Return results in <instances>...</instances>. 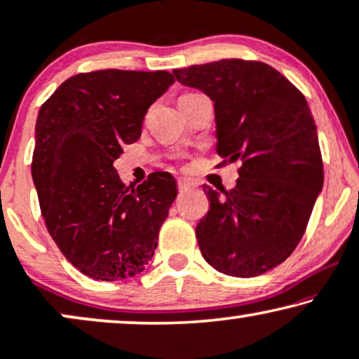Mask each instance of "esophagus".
I'll list each match as a JSON object with an SVG mask.
<instances>
[{
  "mask_svg": "<svg viewBox=\"0 0 359 359\" xmlns=\"http://www.w3.org/2000/svg\"><path fill=\"white\" fill-rule=\"evenodd\" d=\"M177 185H179L180 192H185V190H189L190 187H194V182L190 179H185V177H180V179L177 180Z\"/></svg>",
  "mask_w": 359,
  "mask_h": 359,
  "instance_id": "esophagus-1",
  "label": "esophagus"
}]
</instances>
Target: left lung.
<instances>
[{
    "mask_svg": "<svg viewBox=\"0 0 359 359\" xmlns=\"http://www.w3.org/2000/svg\"><path fill=\"white\" fill-rule=\"evenodd\" d=\"M172 74L212 100L218 156L241 162L231 190L203 185L210 210L195 229L200 251L223 274H264L302 240L323 187L307 100L262 62L224 59Z\"/></svg>",
    "mask_w": 359,
    "mask_h": 359,
    "instance_id": "left-lung-1",
    "label": "left lung"
}]
</instances>
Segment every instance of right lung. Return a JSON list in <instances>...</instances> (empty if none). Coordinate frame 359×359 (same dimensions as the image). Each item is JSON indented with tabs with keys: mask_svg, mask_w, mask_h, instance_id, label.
Returning <instances> with one entry per match:
<instances>
[{
	"mask_svg": "<svg viewBox=\"0 0 359 359\" xmlns=\"http://www.w3.org/2000/svg\"><path fill=\"white\" fill-rule=\"evenodd\" d=\"M165 70H97L65 80L42 104L32 154L52 240L85 276L121 280L144 271L177 197L169 172L124 189L113 162L140 140L147 109L174 83Z\"/></svg>",
	"mask_w": 359,
	"mask_h": 359,
	"instance_id": "right-lung-1",
	"label": "right lung"
}]
</instances>
